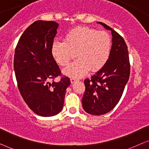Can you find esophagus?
<instances>
[{
	"label": "esophagus",
	"instance_id": "esophagus-1",
	"mask_svg": "<svg viewBox=\"0 0 149 149\" xmlns=\"http://www.w3.org/2000/svg\"><path fill=\"white\" fill-rule=\"evenodd\" d=\"M75 81H77V79H74V78H71V79H70V82H71V83H74Z\"/></svg>",
	"mask_w": 149,
	"mask_h": 149
}]
</instances>
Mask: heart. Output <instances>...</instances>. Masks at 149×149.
I'll list each match as a JSON object with an SVG mask.
<instances>
[{
    "instance_id": "b5f03b06",
    "label": "heart",
    "mask_w": 149,
    "mask_h": 149,
    "mask_svg": "<svg viewBox=\"0 0 149 149\" xmlns=\"http://www.w3.org/2000/svg\"><path fill=\"white\" fill-rule=\"evenodd\" d=\"M111 49L112 38L107 32L79 26L65 34L64 41L53 42L51 51L55 61L62 66L68 64L75 52L77 60L64 69L63 72L78 79L89 70L91 72L101 70L109 60Z\"/></svg>"
}]
</instances>
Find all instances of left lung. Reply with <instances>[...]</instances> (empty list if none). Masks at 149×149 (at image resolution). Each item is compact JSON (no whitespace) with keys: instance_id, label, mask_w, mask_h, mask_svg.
Wrapping results in <instances>:
<instances>
[{"instance_id":"1","label":"left lung","mask_w":149,"mask_h":149,"mask_svg":"<svg viewBox=\"0 0 149 149\" xmlns=\"http://www.w3.org/2000/svg\"><path fill=\"white\" fill-rule=\"evenodd\" d=\"M111 31V53L104 66L90 79L84 81L83 108L87 113L101 115L113 110L119 102L129 80L130 64L127 46L123 38L113 28L97 22Z\"/></svg>"}]
</instances>
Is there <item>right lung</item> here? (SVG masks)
<instances>
[{
    "instance_id": "right-lung-1",
    "label": "right lung",
    "mask_w": 149,
    "mask_h": 149,
    "mask_svg": "<svg viewBox=\"0 0 149 149\" xmlns=\"http://www.w3.org/2000/svg\"><path fill=\"white\" fill-rule=\"evenodd\" d=\"M59 24L38 20L26 28L15 47L13 66L24 100L36 115H56L62 111L68 77L62 73L52 54ZM61 76L60 81L54 79Z\"/></svg>"
}]
</instances>
